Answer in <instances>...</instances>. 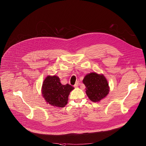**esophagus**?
<instances>
[{
	"mask_svg": "<svg viewBox=\"0 0 146 146\" xmlns=\"http://www.w3.org/2000/svg\"><path fill=\"white\" fill-rule=\"evenodd\" d=\"M78 85H79V82H78V81H77V82H76L75 85H74V88H77V87L78 86Z\"/></svg>",
	"mask_w": 146,
	"mask_h": 146,
	"instance_id": "1",
	"label": "esophagus"
}]
</instances>
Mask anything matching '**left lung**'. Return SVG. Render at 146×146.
I'll return each instance as SVG.
<instances>
[{
  "mask_svg": "<svg viewBox=\"0 0 146 146\" xmlns=\"http://www.w3.org/2000/svg\"><path fill=\"white\" fill-rule=\"evenodd\" d=\"M83 83L88 98L93 102H100L109 94V84L103 74L90 73L84 77Z\"/></svg>",
  "mask_w": 146,
  "mask_h": 146,
  "instance_id": "obj_1",
  "label": "left lung"
}]
</instances>
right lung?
Returning a JSON list of instances; mask_svg holds the SVG:
<instances>
[{"label": "right lung", "mask_w": 146, "mask_h": 146, "mask_svg": "<svg viewBox=\"0 0 146 146\" xmlns=\"http://www.w3.org/2000/svg\"><path fill=\"white\" fill-rule=\"evenodd\" d=\"M74 88L69 84L62 85L56 76H48L43 81L42 94L47 103L62 108L68 103L69 95Z\"/></svg>", "instance_id": "add662e5"}]
</instances>
